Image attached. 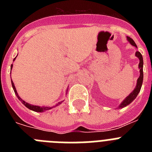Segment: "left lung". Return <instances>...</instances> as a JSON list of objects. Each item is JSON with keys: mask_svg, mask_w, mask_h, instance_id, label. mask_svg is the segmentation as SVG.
<instances>
[{"mask_svg": "<svg viewBox=\"0 0 152 152\" xmlns=\"http://www.w3.org/2000/svg\"><path fill=\"white\" fill-rule=\"evenodd\" d=\"M126 38H127V40H128V42H129V43L131 44L132 45H133V46L136 47L137 48L136 44H135V42L133 41L132 39H131L130 37H129V36H127ZM135 56H136V57L139 59V72H140V75H139V78H138V80H137L136 86H135V89L132 91V92L130 93L129 95L128 96H126L124 100L122 101V103H120V104L119 105V107H118V108L119 109H122L123 108V107H127L128 105H129L130 103L133 101L135 98H136V96H138L139 93L140 92L141 88H142V82H143V58H142V54H141L139 52H135Z\"/></svg>", "mask_w": 152, "mask_h": 152, "instance_id": "left-lung-1", "label": "left lung"}]
</instances>
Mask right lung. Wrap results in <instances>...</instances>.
<instances>
[{
  "label": "right lung",
  "mask_w": 152,
  "mask_h": 152,
  "mask_svg": "<svg viewBox=\"0 0 152 152\" xmlns=\"http://www.w3.org/2000/svg\"><path fill=\"white\" fill-rule=\"evenodd\" d=\"M16 58H17V56H16ZM16 58H14V59H13V61H14V60L16 59ZM12 68H13V64H11V69H12ZM11 84H12V87H13V91H14V93H15V94L17 95V98H18L19 100H20L21 103H22L23 104V105L25 106V107H27L28 109H29V110H31L35 111V112H38V113L45 112V111L49 110H50V109L53 108V107H57V106L60 105V104H61V103L63 102V100H62V101L59 102V103H58L57 104H56V105L55 106V107H45V106H42V107H40V106L32 105V104H30V103H26V101H24L23 100H22V99H21V98L20 97V96H19L18 94H17V90H16V88H15V86H14V84H13V81H12V80H11ZM67 91H68V89H67ZM66 94H67V93H66Z\"/></svg>",
  "instance_id": "obj_1"
}]
</instances>
